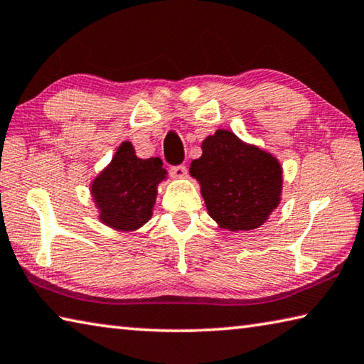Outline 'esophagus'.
<instances>
[{
	"mask_svg": "<svg viewBox=\"0 0 364 364\" xmlns=\"http://www.w3.org/2000/svg\"><path fill=\"white\" fill-rule=\"evenodd\" d=\"M188 173L186 165H175V167H170V175L173 178H184Z\"/></svg>",
	"mask_w": 364,
	"mask_h": 364,
	"instance_id": "obj_1",
	"label": "esophagus"
}]
</instances>
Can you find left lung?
I'll return each mask as SVG.
<instances>
[{
    "label": "left lung",
    "instance_id": "left-lung-1",
    "mask_svg": "<svg viewBox=\"0 0 364 364\" xmlns=\"http://www.w3.org/2000/svg\"><path fill=\"white\" fill-rule=\"evenodd\" d=\"M189 171L200 183L208 215L223 229L259 228L280 203L279 161L229 130L205 138L202 156Z\"/></svg>",
    "mask_w": 364,
    "mask_h": 364
}]
</instances>
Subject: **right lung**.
<instances>
[{"instance_id":"obj_1","label":"right lung","mask_w":364,"mask_h":364,"mask_svg":"<svg viewBox=\"0 0 364 364\" xmlns=\"http://www.w3.org/2000/svg\"><path fill=\"white\" fill-rule=\"evenodd\" d=\"M159 157L138 159L132 143L124 141L113 161L92 183L100 220L117 230H135L153 215L157 184L165 180Z\"/></svg>"}]
</instances>
